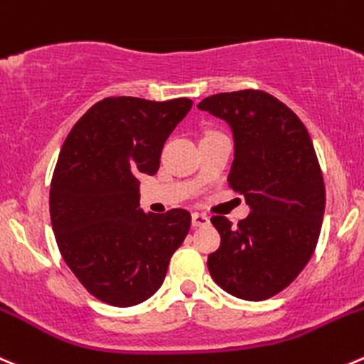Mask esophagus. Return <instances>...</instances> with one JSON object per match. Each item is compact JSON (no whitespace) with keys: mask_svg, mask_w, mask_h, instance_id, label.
Here are the masks:
<instances>
[{"mask_svg":"<svg viewBox=\"0 0 364 364\" xmlns=\"http://www.w3.org/2000/svg\"><path fill=\"white\" fill-rule=\"evenodd\" d=\"M210 224V218L204 213H192V225L193 228H204Z\"/></svg>","mask_w":364,"mask_h":364,"instance_id":"1","label":"esophagus"}]
</instances>
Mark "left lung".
I'll return each mask as SVG.
<instances>
[{
    "label": "left lung",
    "mask_w": 364,
    "mask_h": 364,
    "mask_svg": "<svg viewBox=\"0 0 364 364\" xmlns=\"http://www.w3.org/2000/svg\"><path fill=\"white\" fill-rule=\"evenodd\" d=\"M197 108L231 128L228 181L250 208L238 228L211 217L220 247L208 256V270L232 297L264 301L294 283L318 242L326 185L311 136L287 105L263 90L215 94Z\"/></svg>",
    "instance_id": "8db88e82"
}]
</instances>
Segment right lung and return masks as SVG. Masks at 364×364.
I'll list each match as a JSON object with an SVG mask.
<instances>
[{
  "label": "right lung",
  "mask_w": 364,
  "mask_h": 364,
  "mask_svg": "<svg viewBox=\"0 0 364 364\" xmlns=\"http://www.w3.org/2000/svg\"><path fill=\"white\" fill-rule=\"evenodd\" d=\"M190 108L186 97H105L63 142L49 190L53 231L67 267L107 304L128 308L153 297L188 235L186 210H140L136 176L156 174L165 140Z\"/></svg>",
  "instance_id": "obj_1"
}]
</instances>
